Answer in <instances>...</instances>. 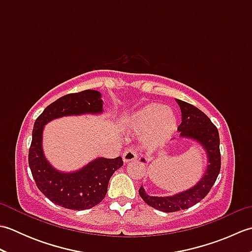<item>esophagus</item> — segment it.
Here are the masks:
<instances>
[{
	"mask_svg": "<svg viewBox=\"0 0 252 252\" xmlns=\"http://www.w3.org/2000/svg\"><path fill=\"white\" fill-rule=\"evenodd\" d=\"M122 159L125 162H129V161H133V160L137 159V153L135 152L134 148H127L126 151L123 153L122 155Z\"/></svg>",
	"mask_w": 252,
	"mask_h": 252,
	"instance_id": "esophagus-1",
	"label": "esophagus"
}]
</instances>
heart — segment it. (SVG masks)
Masks as SVG:
<instances>
[{
	"label": "heart",
	"instance_id": "heart-1",
	"mask_svg": "<svg viewBox=\"0 0 252 252\" xmlns=\"http://www.w3.org/2000/svg\"><path fill=\"white\" fill-rule=\"evenodd\" d=\"M132 130L143 132V143L152 148L161 147L178 126L173 110L159 104H151L133 112L127 118Z\"/></svg>",
	"mask_w": 252,
	"mask_h": 252
}]
</instances>
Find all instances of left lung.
I'll return each mask as SVG.
<instances>
[{
  "mask_svg": "<svg viewBox=\"0 0 252 252\" xmlns=\"http://www.w3.org/2000/svg\"><path fill=\"white\" fill-rule=\"evenodd\" d=\"M176 103L182 112V122L178 127L180 137L199 144L205 149L208 164L201 179L194 186L172 196H151L141 186L138 192L142 199L148 206L163 212L184 210L203 199L215 184L221 169L220 136L216 126L197 107L181 99H176ZM141 161L146 162V160L142 158Z\"/></svg>",
  "mask_w": 252,
  "mask_h": 252,
  "instance_id": "left-lung-1",
  "label": "left lung"
}]
</instances>
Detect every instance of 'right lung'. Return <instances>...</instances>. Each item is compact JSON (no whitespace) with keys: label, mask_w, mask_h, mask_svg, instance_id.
Masks as SVG:
<instances>
[{"label":"right lung","mask_w":252,"mask_h":252,"mask_svg":"<svg viewBox=\"0 0 252 252\" xmlns=\"http://www.w3.org/2000/svg\"><path fill=\"white\" fill-rule=\"evenodd\" d=\"M101 94L95 90L63 96L49 105L37 117L32 131L29 167L42 194L56 205L71 209H91L104 199L111 175L122 167L121 157H97L79 170L65 172L53 167L43 152V130L52 120L67 116L101 115Z\"/></svg>","instance_id":"add662e5"}]
</instances>
